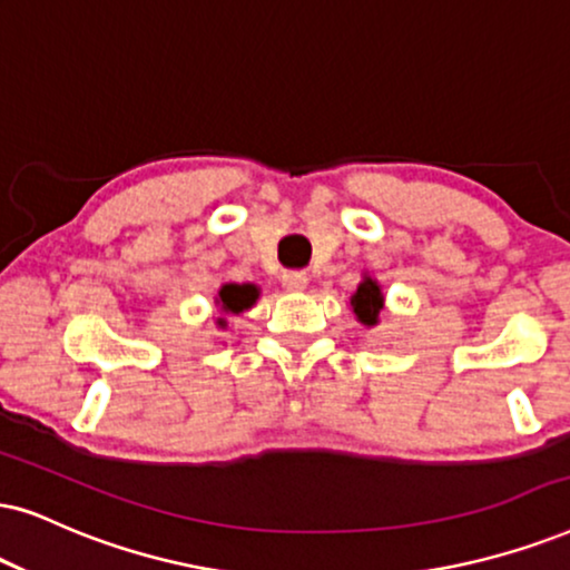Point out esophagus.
<instances>
[{
  "label": "esophagus",
  "mask_w": 570,
  "mask_h": 570,
  "mask_svg": "<svg viewBox=\"0 0 570 570\" xmlns=\"http://www.w3.org/2000/svg\"><path fill=\"white\" fill-rule=\"evenodd\" d=\"M281 284H284L286 292H305L307 286V273L305 271H284V276H281Z\"/></svg>",
  "instance_id": "1"
}]
</instances>
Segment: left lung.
Listing matches in <instances>:
<instances>
[{
	"label": "left lung",
	"instance_id": "8db88e82",
	"mask_svg": "<svg viewBox=\"0 0 570 570\" xmlns=\"http://www.w3.org/2000/svg\"><path fill=\"white\" fill-rule=\"evenodd\" d=\"M381 305H384V297H381L379 284L376 281L365 278L363 284L357 286L355 297H352V309H355L357 321L365 323V326H376Z\"/></svg>",
	"mask_w": 570,
	"mask_h": 570
}]
</instances>
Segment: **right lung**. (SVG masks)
<instances>
[{
	"mask_svg": "<svg viewBox=\"0 0 570 570\" xmlns=\"http://www.w3.org/2000/svg\"><path fill=\"white\" fill-rule=\"evenodd\" d=\"M255 299L257 289L252 284H226L218 292V305L223 307V313H242V309H247ZM218 323L223 326L226 321L220 318Z\"/></svg>",
	"mask_w": 570,
	"mask_h": 570,
	"instance_id": "obj_1",
	"label": "right lung"
}]
</instances>
